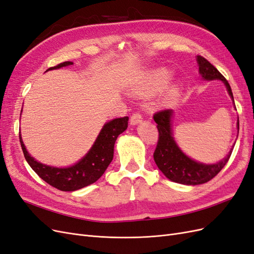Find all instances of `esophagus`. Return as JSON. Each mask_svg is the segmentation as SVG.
<instances>
[{"mask_svg":"<svg viewBox=\"0 0 254 254\" xmlns=\"http://www.w3.org/2000/svg\"><path fill=\"white\" fill-rule=\"evenodd\" d=\"M142 121H143V117L139 112H134L131 114V117H130V124L131 125L139 124V123H141Z\"/></svg>","mask_w":254,"mask_h":254,"instance_id":"1","label":"esophagus"}]
</instances>
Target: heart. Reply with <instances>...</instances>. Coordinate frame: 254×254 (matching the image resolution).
Instances as JSON below:
<instances>
[{"instance_id":"1","label":"heart","mask_w":254,"mask_h":254,"mask_svg":"<svg viewBox=\"0 0 254 254\" xmlns=\"http://www.w3.org/2000/svg\"><path fill=\"white\" fill-rule=\"evenodd\" d=\"M168 78H170V73H168L166 70H159L151 75V77L148 80L147 86L143 87L140 91L141 92H148L153 89H158L160 87H162L164 83H166ZM177 92H178V90H177L176 87H174L170 91V95L174 96L177 94Z\"/></svg>"}]
</instances>
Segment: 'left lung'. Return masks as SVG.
I'll return each mask as SVG.
<instances>
[{
	"label": "left lung",
	"instance_id": "8db88e82",
	"mask_svg": "<svg viewBox=\"0 0 254 254\" xmlns=\"http://www.w3.org/2000/svg\"><path fill=\"white\" fill-rule=\"evenodd\" d=\"M197 63L202 78L206 80L219 79L224 81L230 96L233 99L231 87L217 68L200 55L197 56ZM172 109L160 110L153 114V120L157 123L159 131L158 143L155 152H153V159H155L159 170L164 174L166 178L177 183L187 184V186H197V184L210 181L228 163L230 157H231L232 149L224 160H221L216 164L206 165L190 159L180 150L172 136ZM237 128L240 129V123L238 122Z\"/></svg>",
	"mask_w": 254,
	"mask_h": 254
}]
</instances>
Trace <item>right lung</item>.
Here are the masks:
<instances>
[{
  "instance_id": "add662e5",
  "label": "right lung",
  "mask_w": 254,
  "mask_h": 254,
  "mask_svg": "<svg viewBox=\"0 0 254 254\" xmlns=\"http://www.w3.org/2000/svg\"><path fill=\"white\" fill-rule=\"evenodd\" d=\"M71 64H73L71 61H64V63L50 67L49 70ZM128 117L115 119L105 124L90 151L78 163L71 167L57 168L37 162L27 152L24 144H23L20 132L19 139L27 163L41 179L57 190L73 191L90 186V184L94 183L103 176L113 159L115 141H117L118 136L122 132H124L128 127Z\"/></svg>"
}]
</instances>
